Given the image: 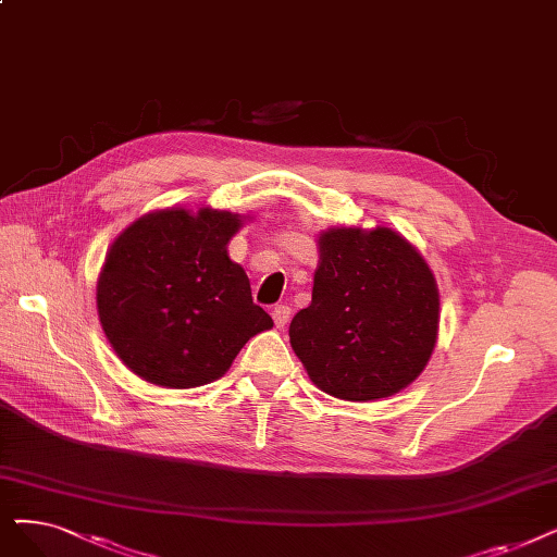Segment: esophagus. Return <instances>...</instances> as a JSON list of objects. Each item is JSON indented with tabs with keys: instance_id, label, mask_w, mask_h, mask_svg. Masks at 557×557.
<instances>
[{
	"instance_id": "34e87169",
	"label": "esophagus",
	"mask_w": 557,
	"mask_h": 557,
	"mask_svg": "<svg viewBox=\"0 0 557 557\" xmlns=\"http://www.w3.org/2000/svg\"><path fill=\"white\" fill-rule=\"evenodd\" d=\"M272 318H274V324H276L278 329H283L287 322H290V308H287L285 304L274 306V310H272Z\"/></svg>"
}]
</instances>
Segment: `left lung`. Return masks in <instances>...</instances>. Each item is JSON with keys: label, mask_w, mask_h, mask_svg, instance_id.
Returning <instances> with one entry per match:
<instances>
[{"label": "left lung", "mask_w": 557, "mask_h": 557, "mask_svg": "<svg viewBox=\"0 0 557 557\" xmlns=\"http://www.w3.org/2000/svg\"><path fill=\"white\" fill-rule=\"evenodd\" d=\"M438 331L428 262L391 228H333L320 237L313 301L290 322V343L324 393L368 403L409 386Z\"/></svg>", "instance_id": "left-lung-1"}]
</instances>
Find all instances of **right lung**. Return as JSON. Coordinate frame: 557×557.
<instances>
[{
	"instance_id": "1",
	"label": "right lung",
	"mask_w": 557,
	"mask_h": 557,
	"mask_svg": "<svg viewBox=\"0 0 557 557\" xmlns=\"http://www.w3.org/2000/svg\"><path fill=\"white\" fill-rule=\"evenodd\" d=\"M239 224L231 212L173 208L141 216L111 244L98 315L111 347L141 380L166 388L214 382L244 343L274 326L228 258Z\"/></svg>"
}]
</instances>
